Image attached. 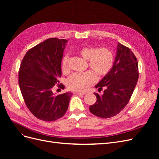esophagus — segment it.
Wrapping results in <instances>:
<instances>
[{
    "label": "esophagus",
    "mask_w": 159,
    "mask_h": 159,
    "mask_svg": "<svg viewBox=\"0 0 159 159\" xmlns=\"http://www.w3.org/2000/svg\"><path fill=\"white\" fill-rule=\"evenodd\" d=\"M75 93L77 95H85V93H84V92H76Z\"/></svg>",
    "instance_id": "esophagus-1"
}]
</instances>
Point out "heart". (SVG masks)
I'll use <instances>...</instances> for the list:
<instances>
[{
    "label": "heart",
    "instance_id": "heart-1",
    "mask_svg": "<svg viewBox=\"0 0 159 159\" xmlns=\"http://www.w3.org/2000/svg\"><path fill=\"white\" fill-rule=\"evenodd\" d=\"M78 52L83 58L88 60V66L92 71L72 74L67 80L66 85L71 91L81 92L95 83L97 80L95 74L99 78H102L109 73L114 64V56L107 48L84 46L78 49ZM68 56L65 55L61 60V69L64 72L68 70Z\"/></svg>",
    "mask_w": 159,
    "mask_h": 159
}]
</instances>
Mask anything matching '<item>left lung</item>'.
<instances>
[{"instance_id": "1", "label": "left lung", "mask_w": 159, "mask_h": 159, "mask_svg": "<svg viewBox=\"0 0 159 159\" xmlns=\"http://www.w3.org/2000/svg\"><path fill=\"white\" fill-rule=\"evenodd\" d=\"M117 50L113 68L95 85L99 91L104 88L103 93H94L97 101L89 107L91 113L103 119L112 117L125 108L139 79L138 62L133 52L119 42Z\"/></svg>"}]
</instances>
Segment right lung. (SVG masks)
<instances>
[{
  "label": "right lung",
  "instance_id": "add662e5",
  "mask_svg": "<svg viewBox=\"0 0 159 159\" xmlns=\"http://www.w3.org/2000/svg\"><path fill=\"white\" fill-rule=\"evenodd\" d=\"M67 42L52 38L38 44L26 52L19 69L23 99L30 111L42 121H54L63 117L68 108L71 92L57 95L52 92L61 75V62ZM60 88L64 89V85Z\"/></svg>",
  "mask_w": 159,
  "mask_h": 159
}]
</instances>
